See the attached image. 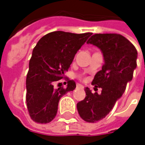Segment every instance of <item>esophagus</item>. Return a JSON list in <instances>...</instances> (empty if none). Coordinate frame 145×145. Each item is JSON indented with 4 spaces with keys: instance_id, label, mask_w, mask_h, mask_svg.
Masks as SVG:
<instances>
[{
    "instance_id": "obj_1",
    "label": "esophagus",
    "mask_w": 145,
    "mask_h": 145,
    "mask_svg": "<svg viewBox=\"0 0 145 145\" xmlns=\"http://www.w3.org/2000/svg\"><path fill=\"white\" fill-rule=\"evenodd\" d=\"M76 87H77V88L82 87V85H80V84H76Z\"/></svg>"
}]
</instances>
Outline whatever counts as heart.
<instances>
[{"label": "heart", "mask_w": 145, "mask_h": 145, "mask_svg": "<svg viewBox=\"0 0 145 145\" xmlns=\"http://www.w3.org/2000/svg\"><path fill=\"white\" fill-rule=\"evenodd\" d=\"M80 78H82V77H81V76H80Z\"/></svg>", "instance_id": "heart-1"}]
</instances>
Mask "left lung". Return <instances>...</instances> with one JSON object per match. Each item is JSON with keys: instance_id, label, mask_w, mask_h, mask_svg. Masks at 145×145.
Segmentation results:
<instances>
[{"instance_id": "obj_1", "label": "left lung", "mask_w": 145, "mask_h": 145, "mask_svg": "<svg viewBox=\"0 0 145 145\" xmlns=\"http://www.w3.org/2000/svg\"><path fill=\"white\" fill-rule=\"evenodd\" d=\"M87 44L99 48L104 57L101 71L96 74L91 82L94 89L101 88V93H92L86 87V97L77 103V110L84 121L96 123L111 112L125 91L137 67L138 53L132 43L117 33L94 34Z\"/></svg>"}]
</instances>
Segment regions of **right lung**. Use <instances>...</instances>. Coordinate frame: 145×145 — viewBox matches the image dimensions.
<instances>
[{
    "label": "right lung",
    "instance_id": "1",
    "mask_svg": "<svg viewBox=\"0 0 145 145\" xmlns=\"http://www.w3.org/2000/svg\"><path fill=\"white\" fill-rule=\"evenodd\" d=\"M91 34L55 31L44 35L36 44L26 80L27 106L34 122L50 123L57 114L59 99L76 87L75 82L67 78L66 88L54 89V84L64 77L75 54Z\"/></svg>",
    "mask_w": 145,
    "mask_h": 145
}]
</instances>
